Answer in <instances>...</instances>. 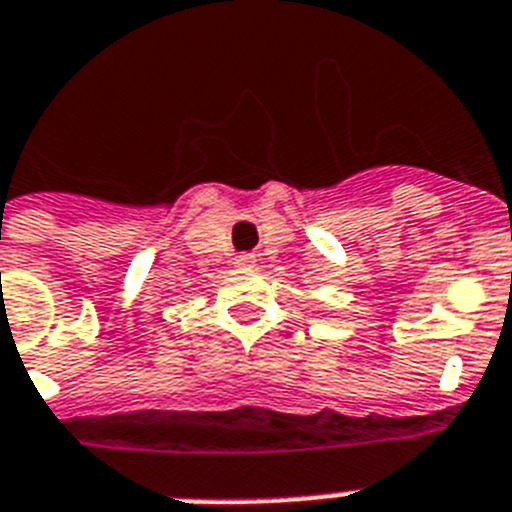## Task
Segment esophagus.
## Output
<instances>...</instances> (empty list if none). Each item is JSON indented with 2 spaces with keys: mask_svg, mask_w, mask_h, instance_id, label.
<instances>
[{
  "mask_svg": "<svg viewBox=\"0 0 512 512\" xmlns=\"http://www.w3.org/2000/svg\"><path fill=\"white\" fill-rule=\"evenodd\" d=\"M234 265L236 268H252L255 265V255L252 252H242V255L234 257Z\"/></svg>",
  "mask_w": 512,
  "mask_h": 512,
  "instance_id": "34e87169",
  "label": "esophagus"
}]
</instances>
